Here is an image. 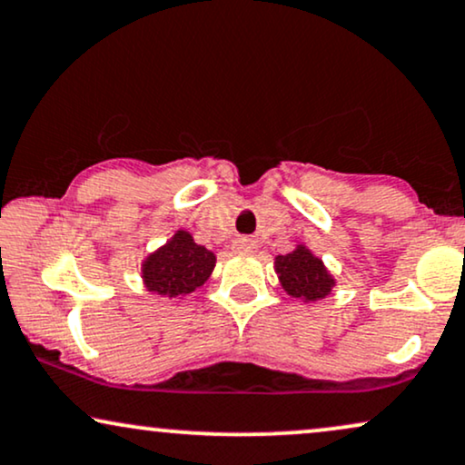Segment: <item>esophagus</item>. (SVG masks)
Masks as SVG:
<instances>
[{"mask_svg": "<svg viewBox=\"0 0 465 465\" xmlns=\"http://www.w3.org/2000/svg\"><path fill=\"white\" fill-rule=\"evenodd\" d=\"M233 249H236L238 252H251L252 249H255V240L236 238V240H233Z\"/></svg>", "mask_w": 465, "mask_h": 465, "instance_id": "obj_1", "label": "esophagus"}]
</instances>
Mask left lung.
Listing matches in <instances>:
<instances>
[{"label": "left lung", "mask_w": 465, "mask_h": 465, "mask_svg": "<svg viewBox=\"0 0 465 465\" xmlns=\"http://www.w3.org/2000/svg\"><path fill=\"white\" fill-rule=\"evenodd\" d=\"M283 290L293 298L315 302L332 292L334 279L328 272L320 257H315L307 246H296V251L279 255L274 260Z\"/></svg>", "instance_id": "obj_1"}]
</instances>
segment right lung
Returning a JSON list of instances; mask_svg holds the SVG:
<instances>
[{
    "mask_svg": "<svg viewBox=\"0 0 465 465\" xmlns=\"http://www.w3.org/2000/svg\"><path fill=\"white\" fill-rule=\"evenodd\" d=\"M214 263V252L197 244L189 232L180 229L167 244L143 262L141 274L148 292L175 298L202 287L213 274Z\"/></svg>",
    "mask_w": 465,
    "mask_h": 465,
    "instance_id": "right-lung-1",
    "label": "right lung"
}]
</instances>
